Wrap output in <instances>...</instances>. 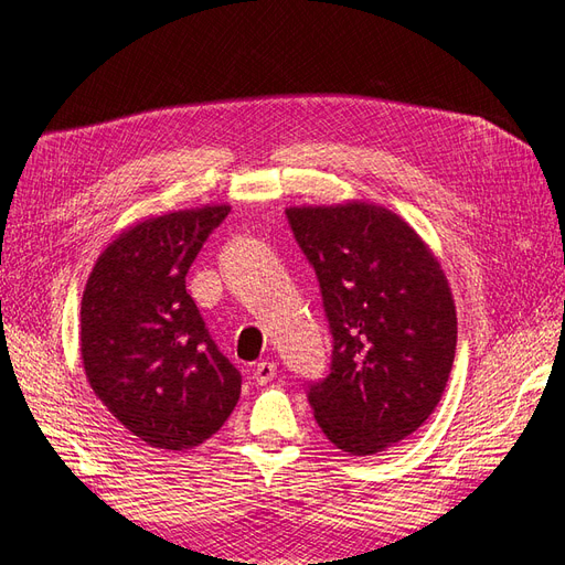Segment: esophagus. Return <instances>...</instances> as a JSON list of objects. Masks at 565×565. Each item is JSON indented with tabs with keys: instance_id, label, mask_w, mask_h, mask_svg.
<instances>
[{
	"instance_id": "34e87169",
	"label": "esophagus",
	"mask_w": 565,
	"mask_h": 565,
	"mask_svg": "<svg viewBox=\"0 0 565 565\" xmlns=\"http://www.w3.org/2000/svg\"><path fill=\"white\" fill-rule=\"evenodd\" d=\"M276 374H278V367L273 365V363H266V361H262V363H256L254 365V370H252V380L256 382V384H268V382H273L276 380Z\"/></svg>"
}]
</instances>
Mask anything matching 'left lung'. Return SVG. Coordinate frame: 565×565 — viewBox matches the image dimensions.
<instances>
[{"label": "left lung", "instance_id": "left-lung-1", "mask_svg": "<svg viewBox=\"0 0 565 565\" xmlns=\"http://www.w3.org/2000/svg\"><path fill=\"white\" fill-rule=\"evenodd\" d=\"M285 214L332 334L330 372L306 388L316 422L339 450L382 452L417 431L446 391L457 347L448 280L422 237L377 204Z\"/></svg>", "mask_w": 565, "mask_h": 565}]
</instances>
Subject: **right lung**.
<instances>
[{
	"label": "right lung",
	"instance_id": "1",
	"mask_svg": "<svg viewBox=\"0 0 565 565\" xmlns=\"http://www.w3.org/2000/svg\"><path fill=\"white\" fill-rule=\"evenodd\" d=\"M228 212L221 204L141 221L98 256L84 289V372L113 417L148 446H200L241 398V372L185 292L188 268Z\"/></svg>",
	"mask_w": 565,
	"mask_h": 565
}]
</instances>
